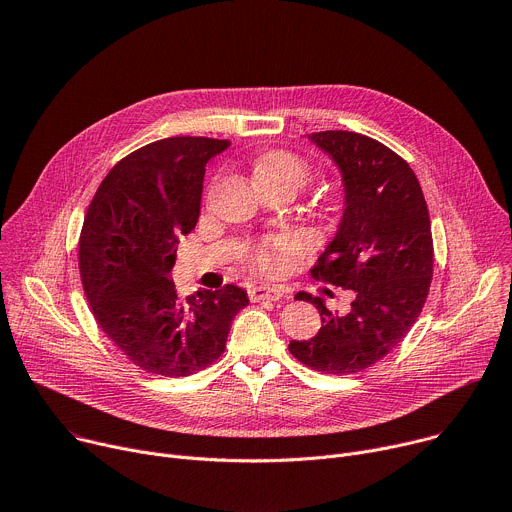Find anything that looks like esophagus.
I'll list each match as a JSON object with an SVG mask.
<instances>
[{"label": "esophagus", "mask_w": 512, "mask_h": 512, "mask_svg": "<svg viewBox=\"0 0 512 512\" xmlns=\"http://www.w3.org/2000/svg\"><path fill=\"white\" fill-rule=\"evenodd\" d=\"M249 298H251V302H261V300L277 302L283 298V289L271 287V285H257V287L249 289Z\"/></svg>", "instance_id": "esophagus-1"}]
</instances>
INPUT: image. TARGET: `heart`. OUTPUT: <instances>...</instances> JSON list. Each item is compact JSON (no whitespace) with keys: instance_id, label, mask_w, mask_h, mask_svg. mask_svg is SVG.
Instances as JSON below:
<instances>
[{"instance_id":"obj_1","label":"heart","mask_w":512,"mask_h":512,"mask_svg":"<svg viewBox=\"0 0 512 512\" xmlns=\"http://www.w3.org/2000/svg\"><path fill=\"white\" fill-rule=\"evenodd\" d=\"M257 182H277L302 188L312 178L310 164L294 152L287 150H269L261 154L255 162ZM306 249V243L296 233H279L255 241L247 253L245 261L251 269L267 275L283 271L291 257L300 255Z\"/></svg>"}]
</instances>
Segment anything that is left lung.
<instances>
[{
	"mask_svg": "<svg viewBox=\"0 0 512 512\" xmlns=\"http://www.w3.org/2000/svg\"><path fill=\"white\" fill-rule=\"evenodd\" d=\"M310 139L344 182L342 223L310 273L352 289L354 302L338 314L298 294L316 304L322 328L310 340H291L289 352L314 371L352 375L385 358L419 318L433 275L431 223L417 176L387 145L342 129Z\"/></svg>",
	"mask_w": 512,
	"mask_h": 512,
	"instance_id": "8db88e82",
	"label": "left lung"
}]
</instances>
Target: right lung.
Segmentation results:
<instances>
[{"instance_id":"1","label":"right lung","mask_w":512,"mask_h":512,"mask_svg":"<svg viewBox=\"0 0 512 512\" xmlns=\"http://www.w3.org/2000/svg\"><path fill=\"white\" fill-rule=\"evenodd\" d=\"M229 145L190 135L143 145L111 168L85 214L79 269L91 312L145 373L178 379L210 367L249 306L233 283L180 298L170 281L178 239L198 223L206 164Z\"/></svg>"}]
</instances>
